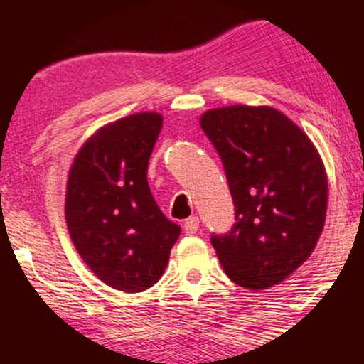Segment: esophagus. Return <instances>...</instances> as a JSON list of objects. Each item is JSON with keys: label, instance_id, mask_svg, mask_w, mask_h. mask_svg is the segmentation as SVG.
<instances>
[{"label": "esophagus", "instance_id": "obj_1", "mask_svg": "<svg viewBox=\"0 0 364 364\" xmlns=\"http://www.w3.org/2000/svg\"><path fill=\"white\" fill-rule=\"evenodd\" d=\"M183 228H185L186 235H196V231H198V228H200L198 217L196 215L188 217V219L185 220V224H183Z\"/></svg>", "mask_w": 364, "mask_h": 364}]
</instances>
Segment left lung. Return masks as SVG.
I'll return each instance as SVG.
<instances>
[{
	"instance_id": "1",
	"label": "left lung",
	"mask_w": 364,
	"mask_h": 364,
	"mask_svg": "<svg viewBox=\"0 0 364 364\" xmlns=\"http://www.w3.org/2000/svg\"><path fill=\"white\" fill-rule=\"evenodd\" d=\"M200 127L223 161L235 203L231 231L210 236L224 272L253 291L282 282L323 229L328 188L318 152L272 107L210 109Z\"/></svg>"
}]
</instances>
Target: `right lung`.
Here are the masks:
<instances>
[{
  "mask_svg": "<svg viewBox=\"0 0 364 364\" xmlns=\"http://www.w3.org/2000/svg\"><path fill=\"white\" fill-rule=\"evenodd\" d=\"M161 128L157 112L107 124L83 145L70 169L65 203L70 236L92 272L119 291L152 287L181 232L157 207L147 181Z\"/></svg>",
  "mask_w": 364,
  "mask_h": 364,
  "instance_id": "right-lung-1",
  "label": "right lung"
}]
</instances>
